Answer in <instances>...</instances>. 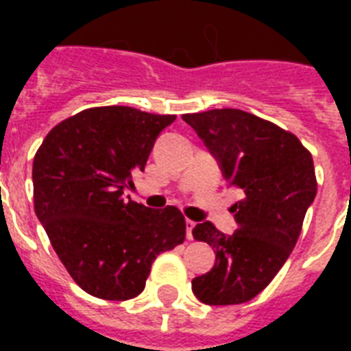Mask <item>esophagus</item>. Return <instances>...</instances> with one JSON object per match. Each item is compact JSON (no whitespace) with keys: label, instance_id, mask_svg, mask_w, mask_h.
<instances>
[{"label":"esophagus","instance_id":"34e87169","mask_svg":"<svg viewBox=\"0 0 351 351\" xmlns=\"http://www.w3.org/2000/svg\"><path fill=\"white\" fill-rule=\"evenodd\" d=\"M195 226H197V222H193V220L186 219V234H187V239H193V230H195Z\"/></svg>","mask_w":351,"mask_h":351}]
</instances>
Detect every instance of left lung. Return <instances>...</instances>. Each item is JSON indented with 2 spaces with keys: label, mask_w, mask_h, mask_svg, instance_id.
<instances>
[{
  "label": "left lung",
  "mask_w": 351,
  "mask_h": 351,
  "mask_svg": "<svg viewBox=\"0 0 351 351\" xmlns=\"http://www.w3.org/2000/svg\"><path fill=\"white\" fill-rule=\"evenodd\" d=\"M182 120L197 131L230 186L244 193L231 208L239 226L233 234L211 222L195 226L193 237L208 242L217 261L193 278V293L209 306L242 304L271 282L299 240L317 195L313 158L295 134L240 109Z\"/></svg>",
  "instance_id": "obj_1"
}]
</instances>
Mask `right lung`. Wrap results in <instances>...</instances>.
<instances>
[{"instance_id":"obj_1","label":"right lung","mask_w":351,"mask_h":351,"mask_svg":"<svg viewBox=\"0 0 351 351\" xmlns=\"http://www.w3.org/2000/svg\"><path fill=\"white\" fill-rule=\"evenodd\" d=\"M175 118L93 107L60 121L36 153V217L69 275L93 297L140 295L154 258L186 239L180 209H151L123 198Z\"/></svg>"}]
</instances>
